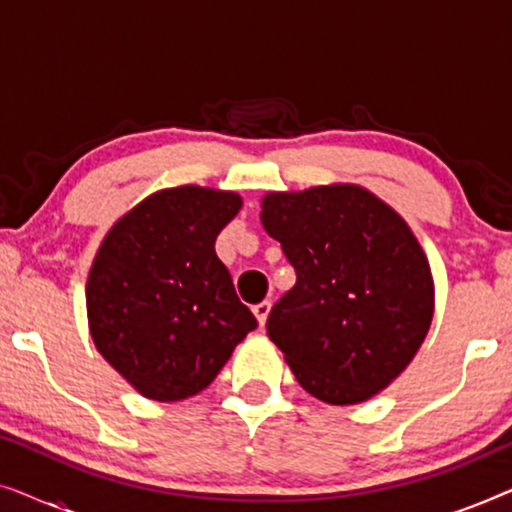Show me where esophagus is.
Returning a JSON list of instances; mask_svg holds the SVG:
<instances>
[{"mask_svg":"<svg viewBox=\"0 0 512 512\" xmlns=\"http://www.w3.org/2000/svg\"><path fill=\"white\" fill-rule=\"evenodd\" d=\"M270 307H272V303H270V300H263V303H258V305H254V314H256L258 324H261V326H265V321H268Z\"/></svg>","mask_w":512,"mask_h":512,"instance_id":"obj_1","label":"esophagus"}]
</instances>
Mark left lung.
Returning <instances> with one entry per match:
<instances>
[{"label":"left lung","mask_w":512,"mask_h":512,"mask_svg":"<svg viewBox=\"0 0 512 512\" xmlns=\"http://www.w3.org/2000/svg\"><path fill=\"white\" fill-rule=\"evenodd\" d=\"M261 223L296 268L268 335L307 394L356 405L408 368L431 328L436 289L408 221L359 184L270 191Z\"/></svg>","instance_id":"1"}]
</instances>
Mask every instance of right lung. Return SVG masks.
I'll return each instance as SVG.
<instances>
[{
    "mask_svg": "<svg viewBox=\"0 0 512 512\" xmlns=\"http://www.w3.org/2000/svg\"><path fill=\"white\" fill-rule=\"evenodd\" d=\"M240 209L235 191L163 188L104 235L86 282L90 338L144 398L200 394L256 328L214 251Z\"/></svg>",
    "mask_w": 512,
    "mask_h": 512,
    "instance_id": "right-lung-1",
    "label": "right lung"
}]
</instances>
